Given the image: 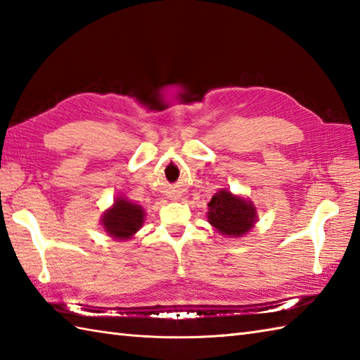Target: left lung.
<instances>
[{
  "label": "left lung",
  "mask_w": 360,
  "mask_h": 360,
  "mask_svg": "<svg viewBox=\"0 0 360 360\" xmlns=\"http://www.w3.org/2000/svg\"><path fill=\"white\" fill-rule=\"evenodd\" d=\"M207 218L209 223L221 235H246L257 221V209L249 200L235 196L226 188H221L210 200Z\"/></svg>",
  "instance_id": "1"
}]
</instances>
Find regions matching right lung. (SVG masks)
<instances>
[{
	"label": "right lung",
	"instance_id": "obj_1",
	"mask_svg": "<svg viewBox=\"0 0 360 360\" xmlns=\"http://www.w3.org/2000/svg\"><path fill=\"white\" fill-rule=\"evenodd\" d=\"M145 212L139 204L119 196L102 217L105 232L114 240H129L143 224Z\"/></svg>",
	"mask_w": 360,
	"mask_h": 360
}]
</instances>
